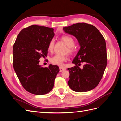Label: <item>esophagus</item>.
I'll use <instances>...</instances> for the list:
<instances>
[{
	"label": "esophagus",
	"instance_id": "esophagus-1",
	"mask_svg": "<svg viewBox=\"0 0 121 121\" xmlns=\"http://www.w3.org/2000/svg\"><path fill=\"white\" fill-rule=\"evenodd\" d=\"M66 69L65 68H63V67H60V72H62L64 71H65Z\"/></svg>",
	"mask_w": 121,
	"mask_h": 121
}]
</instances>
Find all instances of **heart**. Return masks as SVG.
<instances>
[{
    "instance_id": "1",
    "label": "heart",
    "mask_w": 121,
    "mask_h": 121,
    "mask_svg": "<svg viewBox=\"0 0 121 121\" xmlns=\"http://www.w3.org/2000/svg\"><path fill=\"white\" fill-rule=\"evenodd\" d=\"M61 40L66 44V45L68 46V48L65 50V52L68 53L69 54H72L75 52V49L74 46L75 44V40L73 39L72 37L69 36H64L61 37ZM55 41L53 39H51L50 41L48 43V46H47V50L49 52H52L54 47ZM67 60V56H63V55L60 54H56L51 57L50 61L52 64L57 65L61 66L63 65L64 62Z\"/></svg>"
}]
</instances>
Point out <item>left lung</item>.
<instances>
[{"instance_id": "8db88e82", "label": "left lung", "mask_w": 121, "mask_h": 121, "mask_svg": "<svg viewBox=\"0 0 121 121\" xmlns=\"http://www.w3.org/2000/svg\"><path fill=\"white\" fill-rule=\"evenodd\" d=\"M63 30L77 39L80 49L73 60L76 65L68 69L71 89L76 92H84L95 88L103 76L107 64L105 40L94 26L79 23L64 27ZM81 62L83 69L78 67Z\"/></svg>"}]
</instances>
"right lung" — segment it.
Listing matches in <instances>:
<instances>
[{"label":"right lung","instance_id":"obj_1","mask_svg":"<svg viewBox=\"0 0 121 121\" xmlns=\"http://www.w3.org/2000/svg\"><path fill=\"white\" fill-rule=\"evenodd\" d=\"M54 36V29L31 25L22 30L13 46V66L24 88L36 95L49 92L54 86L59 68L41 67L39 59L47 54V46Z\"/></svg>","mask_w":121,"mask_h":121}]
</instances>
